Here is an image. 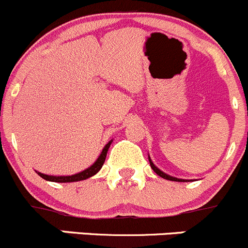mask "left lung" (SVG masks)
Returning a JSON list of instances; mask_svg holds the SVG:
<instances>
[{
    "label": "left lung",
    "instance_id": "8db88e82",
    "mask_svg": "<svg viewBox=\"0 0 248 248\" xmlns=\"http://www.w3.org/2000/svg\"><path fill=\"white\" fill-rule=\"evenodd\" d=\"M148 160H149V164H151V168L153 169L154 172H155L158 176H160V177L165 178V180H169V181H176V182H187V180H182V178L173 177V176H170V175H168V173L163 172V171H161L160 169H158L155 165H154L153 161H152L151 156H149V155H148ZM188 182H189V181H188Z\"/></svg>",
    "mask_w": 248,
    "mask_h": 248
}]
</instances>
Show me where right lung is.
<instances>
[{"mask_svg": "<svg viewBox=\"0 0 248 248\" xmlns=\"http://www.w3.org/2000/svg\"><path fill=\"white\" fill-rule=\"evenodd\" d=\"M112 141H113V140H111V141H109L108 143H107L106 146L104 147V149H102V152L100 153V155L97 156V159L95 160V163L93 164L92 166H89V168L85 169V170L80 171V172L75 173V175H71V176H53V175H46V173L38 172V171H36V172H37L42 178H44L46 181H50V182L67 183V182H78V181L87 180V178H89V177H92V176L96 175V173L99 172L100 170H101L102 165H104V163H105V159H106L107 152H108V148H109V146H111Z\"/></svg>", "mask_w": 248, "mask_h": 248, "instance_id": "obj_1", "label": "right lung"}]
</instances>
